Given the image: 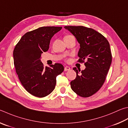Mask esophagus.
<instances>
[{
    "mask_svg": "<svg viewBox=\"0 0 128 128\" xmlns=\"http://www.w3.org/2000/svg\"><path fill=\"white\" fill-rule=\"evenodd\" d=\"M70 70V67H69V66H66L64 68V71H69V70Z\"/></svg>",
    "mask_w": 128,
    "mask_h": 128,
    "instance_id": "34e87169",
    "label": "esophagus"
}]
</instances>
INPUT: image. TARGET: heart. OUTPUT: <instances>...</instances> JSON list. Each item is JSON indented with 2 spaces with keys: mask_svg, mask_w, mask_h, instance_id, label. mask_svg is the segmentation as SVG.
Wrapping results in <instances>:
<instances>
[{
  "mask_svg": "<svg viewBox=\"0 0 128 128\" xmlns=\"http://www.w3.org/2000/svg\"><path fill=\"white\" fill-rule=\"evenodd\" d=\"M68 36H69V35H68Z\"/></svg>",
  "mask_w": 128,
  "mask_h": 128,
  "instance_id": "1",
  "label": "heart"
}]
</instances>
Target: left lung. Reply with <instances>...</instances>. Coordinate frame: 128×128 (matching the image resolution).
Masks as SVG:
<instances>
[{
	"instance_id": "8db88e82",
	"label": "left lung",
	"mask_w": 128,
	"mask_h": 128,
	"mask_svg": "<svg viewBox=\"0 0 128 128\" xmlns=\"http://www.w3.org/2000/svg\"><path fill=\"white\" fill-rule=\"evenodd\" d=\"M64 28L76 37L80 48L78 53L80 62L86 68L80 74L76 68V79L70 82L72 90L79 96L88 97L102 86L112 62L110 44L102 34L90 28L82 26H68Z\"/></svg>"
}]
</instances>
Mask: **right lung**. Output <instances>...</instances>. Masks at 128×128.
<instances>
[{
  "instance_id": "add662e5",
  "label": "right lung",
  "mask_w": 128,
  "mask_h": 128,
  "mask_svg": "<svg viewBox=\"0 0 128 128\" xmlns=\"http://www.w3.org/2000/svg\"><path fill=\"white\" fill-rule=\"evenodd\" d=\"M62 27H41L26 33L13 51L14 64L20 83L34 96L44 97L52 93L56 85V77L64 70L62 64L44 66L41 54L49 48L51 38Z\"/></svg>"
}]
</instances>
